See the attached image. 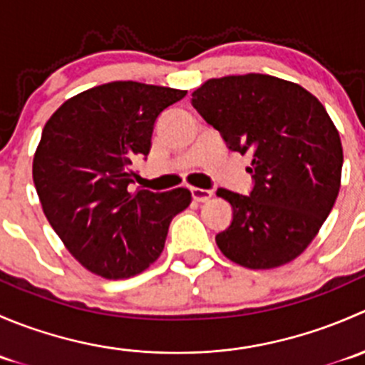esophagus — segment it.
Returning a JSON list of instances; mask_svg holds the SVG:
<instances>
[{
    "label": "esophagus",
    "instance_id": "obj_1",
    "mask_svg": "<svg viewBox=\"0 0 365 365\" xmlns=\"http://www.w3.org/2000/svg\"><path fill=\"white\" fill-rule=\"evenodd\" d=\"M190 192H192V200L197 201V203H206V201L213 196L212 190L197 189V187H192V189H190Z\"/></svg>",
    "mask_w": 365,
    "mask_h": 365
}]
</instances>
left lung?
I'll return each instance as SVG.
<instances>
[{"instance_id":"8db88e82","label":"left lung","mask_w":365,"mask_h":365,"mask_svg":"<svg viewBox=\"0 0 365 365\" xmlns=\"http://www.w3.org/2000/svg\"><path fill=\"white\" fill-rule=\"evenodd\" d=\"M192 106L227 148L251 155L249 196L217 189L233 220L215 237L235 263L264 270L307 249L337 200L342 146L322 102L289 81L264 73L210 79Z\"/></svg>"}]
</instances>
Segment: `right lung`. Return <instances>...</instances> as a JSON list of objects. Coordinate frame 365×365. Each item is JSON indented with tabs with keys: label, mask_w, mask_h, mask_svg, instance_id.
<instances>
[{
	"label": "right lung",
	"mask_w": 365,
	"mask_h": 365,
	"mask_svg": "<svg viewBox=\"0 0 365 365\" xmlns=\"http://www.w3.org/2000/svg\"><path fill=\"white\" fill-rule=\"evenodd\" d=\"M183 90L114 81L68 98L46 123L33 182L47 220L68 252L93 274H141L164 249L173 217L190 190H134L132 162L150 153L159 114Z\"/></svg>",
	"instance_id": "obj_1"
}]
</instances>
